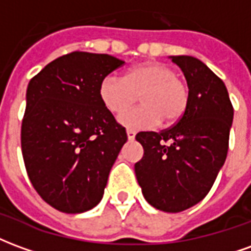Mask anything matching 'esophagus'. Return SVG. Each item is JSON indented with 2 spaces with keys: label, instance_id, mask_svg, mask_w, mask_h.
I'll return each instance as SVG.
<instances>
[{
  "label": "esophagus",
  "instance_id": "esophagus-1",
  "mask_svg": "<svg viewBox=\"0 0 251 251\" xmlns=\"http://www.w3.org/2000/svg\"><path fill=\"white\" fill-rule=\"evenodd\" d=\"M126 134H127V138H129V141H131V140H134V137H136V131L126 130Z\"/></svg>",
  "mask_w": 251,
  "mask_h": 251
}]
</instances>
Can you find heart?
<instances>
[{"label":"heart","instance_id":"obj_1","mask_svg":"<svg viewBox=\"0 0 251 251\" xmlns=\"http://www.w3.org/2000/svg\"><path fill=\"white\" fill-rule=\"evenodd\" d=\"M99 99L113 114H121L142 97L143 106L120 115L127 129H153L163 120L175 124L188 107V87L174 68L157 62L131 67L125 76L107 75L99 84Z\"/></svg>","mask_w":251,"mask_h":251}]
</instances>
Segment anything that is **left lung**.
I'll return each mask as SVG.
<instances>
[{
	"instance_id": "1",
	"label": "left lung",
	"mask_w": 251,
	"mask_h": 251,
	"mask_svg": "<svg viewBox=\"0 0 251 251\" xmlns=\"http://www.w3.org/2000/svg\"><path fill=\"white\" fill-rule=\"evenodd\" d=\"M184 74L189 100L176 125L140 131L144 156L136 163L142 195L154 208L180 212L210 192L226 161L234 109L225 83L192 56H171Z\"/></svg>"
}]
</instances>
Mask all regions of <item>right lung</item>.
Here are the masks:
<instances>
[{
  "mask_svg": "<svg viewBox=\"0 0 251 251\" xmlns=\"http://www.w3.org/2000/svg\"><path fill=\"white\" fill-rule=\"evenodd\" d=\"M106 53L71 52L30 79L21 125L25 168L41 199L66 214L102 200L126 130L99 99L104 76L124 64Z\"/></svg>",
  "mask_w": 251,
  "mask_h": 251,
  "instance_id": "add662e5",
  "label": "right lung"
}]
</instances>
